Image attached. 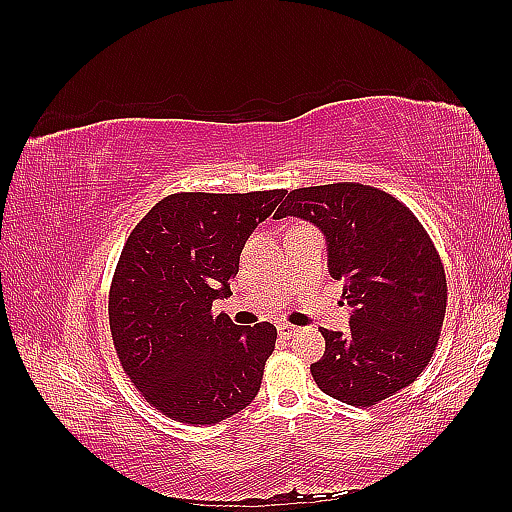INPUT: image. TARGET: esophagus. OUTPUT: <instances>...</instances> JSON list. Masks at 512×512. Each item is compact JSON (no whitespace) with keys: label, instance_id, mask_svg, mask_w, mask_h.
I'll return each mask as SVG.
<instances>
[{"label":"esophagus","instance_id":"34e87169","mask_svg":"<svg viewBox=\"0 0 512 512\" xmlns=\"http://www.w3.org/2000/svg\"><path fill=\"white\" fill-rule=\"evenodd\" d=\"M297 331H299V329L294 327V324H288V322L277 324V333H280V337H284V339H290Z\"/></svg>","mask_w":512,"mask_h":512}]
</instances>
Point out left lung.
Returning <instances> with one entry per match:
<instances>
[{"mask_svg":"<svg viewBox=\"0 0 512 512\" xmlns=\"http://www.w3.org/2000/svg\"><path fill=\"white\" fill-rule=\"evenodd\" d=\"M294 215L327 237L329 273L344 282L350 333L320 329L324 356L312 376L348 406H376L429 365L446 314V275L416 215L361 183L292 190L275 220Z\"/></svg>","mask_w":512,"mask_h":512,"instance_id":"8db88e82","label":"left lung"}]
</instances>
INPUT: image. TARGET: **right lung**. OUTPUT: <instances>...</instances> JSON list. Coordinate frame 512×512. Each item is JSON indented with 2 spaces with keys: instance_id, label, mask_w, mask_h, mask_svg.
<instances>
[{
  "instance_id": "obj_1",
  "label": "right lung",
  "mask_w": 512,
  "mask_h": 512,
  "mask_svg": "<svg viewBox=\"0 0 512 512\" xmlns=\"http://www.w3.org/2000/svg\"><path fill=\"white\" fill-rule=\"evenodd\" d=\"M286 190L162 198L123 245L108 322L123 371L147 404L185 425H215L252 404L275 348L271 322L213 316L247 237Z\"/></svg>"
}]
</instances>
